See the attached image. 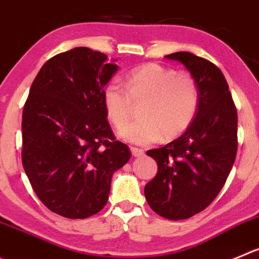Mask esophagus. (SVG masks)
Returning <instances> with one entry per match:
<instances>
[{
    "label": "esophagus",
    "instance_id": "esophagus-1",
    "mask_svg": "<svg viewBox=\"0 0 259 259\" xmlns=\"http://www.w3.org/2000/svg\"><path fill=\"white\" fill-rule=\"evenodd\" d=\"M131 152L135 157H140V156H144L145 151L142 149H139V147H131Z\"/></svg>",
    "mask_w": 259,
    "mask_h": 259
}]
</instances>
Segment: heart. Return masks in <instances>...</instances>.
<instances>
[{
  "mask_svg": "<svg viewBox=\"0 0 259 259\" xmlns=\"http://www.w3.org/2000/svg\"><path fill=\"white\" fill-rule=\"evenodd\" d=\"M140 102V119L123 128L120 136L137 145L152 144L161 136L176 139L188 130L196 117L198 86L191 76L178 75L159 63H147L130 72L124 88L110 82L103 91L105 113L117 130L124 127L133 104Z\"/></svg>",
  "mask_w": 259,
  "mask_h": 259,
  "instance_id": "1",
  "label": "heart"
}]
</instances>
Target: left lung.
<instances>
[{
	"instance_id": "1",
	"label": "left lung",
	"mask_w": 259,
	"mask_h": 259,
	"mask_svg": "<svg viewBox=\"0 0 259 259\" xmlns=\"http://www.w3.org/2000/svg\"><path fill=\"white\" fill-rule=\"evenodd\" d=\"M165 58L178 61L191 72L199 105L181 137L146 152L157 162V173L145 186V197L157 215L184 220L205 210L225 184L238 150V114L218 66L189 52Z\"/></svg>"
}]
</instances>
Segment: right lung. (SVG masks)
<instances>
[{
	"label": "right lung",
	"mask_w": 259,
	"mask_h": 259,
	"mask_svg": "<svg viewBox=\"0 0 259 259\" xmlns=\"http://www.w3.org/2000/svg\"><path fill=\"white\" fill-rule=\"evenodd\" d=\"M77 47L47 61L23 110V166L38 198L68 219L108 202L113 173L131 157L107 119L103 91L118 66Z\"/></svg>",
	"instance_id": "add662e5"
}]
</instances>
